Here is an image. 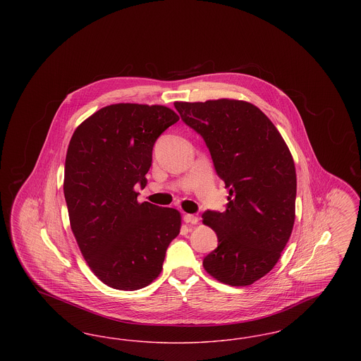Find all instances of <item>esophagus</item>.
<instances>
[{"mask_svg":"<svg viewBox=\"0 0 361 361\" xmlns=\"http://www.w3.org/2000/svg\"><path fill=\"white\" fill-rule=\"evenodd\" d=\"M184 222L185 224H196L199 222V218L196 215H192V214H185L184 215Z\"/></svg>","mask_w":361,"mask_h":361,"instance_id":"esophagus-1","label":"esophagus"}]
</instances>
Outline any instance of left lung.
Instances as JSON below:
<instances>
[{
  "mask_svg": "<svg viewBox=\"0 0 361 361\" xmlns=\"http://www.w3.org/2000/svg\"><path fill=\"white\" fill-rule=\"evenodd\" d=\"M174 106L204 139L228 189L224 212L203 214L204 224L218 235V247L203 267L224 284L250 286L272 271L291 237L296 199L291 153L253 104L221 99Z\"/></svg>",
  "mask_w": 361,
  "mask_h": 361,
  "instance_id": "left-lung-1",
  "label": "left lung"
}]
</instances>
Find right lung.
<instances>
[{"label":"right lung","instance_id":"1","mask_svg":"<svg viewBox=\"0 0 361 361\" xmlns=\"http://www.w3.org/2000/svg\"><path fill=\"white\" fill-rule=\"evenodd\" d=\"M178 121L164 105L114 104L81 123L70 139L63 193L70 226L104 284L135 291L158 277L180 233L174 208L137 203L158 137Z\"/></svg>","mask_w":361,"mask_h":361}]
</instances>
